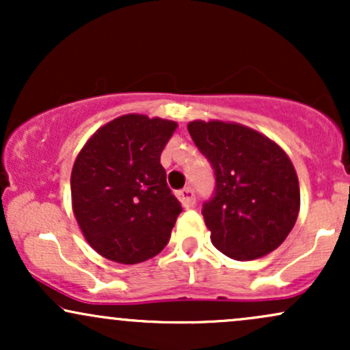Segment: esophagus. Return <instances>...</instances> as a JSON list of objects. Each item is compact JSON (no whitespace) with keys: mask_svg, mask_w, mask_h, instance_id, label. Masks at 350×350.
Wrapping results in <instances>:
<instances>
[{"mask_svg":"<svg viewBox=\"0 0 350 350\" xmlns=\"http://www.w3.org/2000/svg\"><path fill=\"white\" fill-rule=\"evenodd\" d=\"M178 198L184 207H192L196 204L194 191H192L191 187H186V189H183V191H179Z\"/></svg>","mask_w":350,"mask_h":350,"instance_id":"34e87169","label":"esophagus"}]
</instances>
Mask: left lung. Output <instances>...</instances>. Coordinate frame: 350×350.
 <instances>
[{"mask_svg":"<svg viewBox=\"0 0 350 350\" xmlns=\"http://www.w3.org/2000/svg\"><path fill=\"white\" fill-rule=\"evenodd\" d=\"M187 130L215 171V198L202 211L214 247L239 262L276 250L299 214V180L290 156L242 123L194 120Z\"/></svg>","mask_w":350,"mask_h":350,"instance_id":"left-lung-1","label":"left lung"}]
</instances>
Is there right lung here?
<instances>
[{
    "mask_svg": "<svg viewBox=\"0 0 350 350\" xmlns=\"http://www.w3.org/2000/svg\"><path fill=\"white\" fill-rule=\"evenodd\" d=\"M176 128L159 116L122 115L100 126L75 158L72 211L103 258L135 265L166 247L183 207L159 158Z\"/></svg>",
    "mask_w": 350,
    "mask_h": 350,
    "instance_id": "obj_1",
    "label": "right lung"
}]
</instances>
